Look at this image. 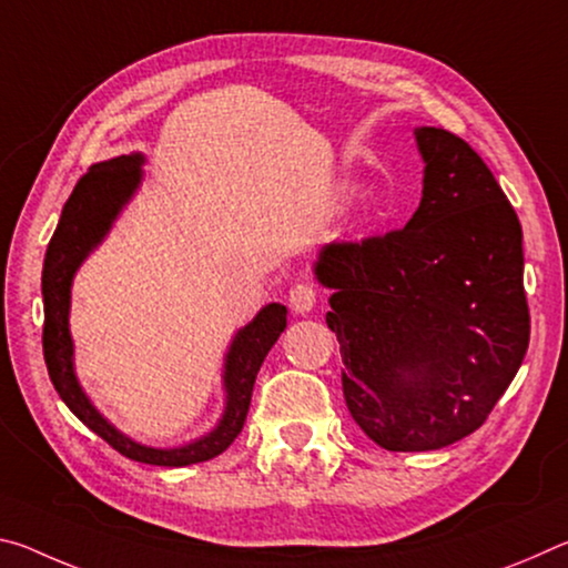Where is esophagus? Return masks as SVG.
<instances>
[{
    "instance_id": "34e87169",
    "label": "esophagus",
    "mask_w": 568,
    "mask_h": 568,
    "mask_svg": "<svg viewBox=\"0 0 568 568\" xmlns=\"http://www.w3.org/2000/svg\"><path fill=\"white\" fill-rule=\"evenodd\" d=\"M287 303H291V307L295 313H311L315 303H318V287H315L313 283H295L291 287V295H287Z\"/></svg>"
}]
</instances>
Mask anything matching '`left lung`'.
<instances>
[{
	"label": "left lung",
	"mask_w": 568,
	"mask_h": 568,
	"mask_svg": "<svg viewBox=\"0 0 568 568\" xmlns=\"http://www.w3.org/2000/svg\"><path fill=\"white\" fill-rule=\"evenodd\" d=\"M426 160L406 227L333 240L315 275L333 287L353 420L386 450H434L480 428L521 365L531 318L521 223L478 152L416 130Z\"/></svg>",
	"instance_id": "obj_1"
}]
</instances>
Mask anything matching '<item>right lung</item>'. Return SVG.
<instances>
[{
	"label": "right lung",
	"instance_id": "right-lung-1",
	"mask_svg": "<svg viewBox=\"0 0 568 568\" xmlns=\"http://www.w3.org/2000/svg\"><path fill=\"white\" fill-rule=\"evenodd\" d=\"M140 155H122L100 165L90 168L77 180L70 200L62 207L60 225L47 245L44 267H42V297H44V328H42V348L47 373H50L54 390L67 403L84 426L94 430L100 438L120 450L122 456L150 466H190L203 464L223 454L233 444L245 426V416L253 398V386L257 371L265 361L267 351L281 338L287 323L285 305H267L257 313V318L245 325L235 335L230 345L225 363V388H227V408L220 426L213 434L195 440V444L182 448H148L122 436L104 420L92 403L84 396L80 383L72 371V338L67 328V313H70V285L72 275L80 263L88 257L90 250L100 243L108 233L114 215L120 213L124 200L140 182Z\"/></svg>",
	"mask_w": 568,
	"mask_h": 568
}]
</instances>
